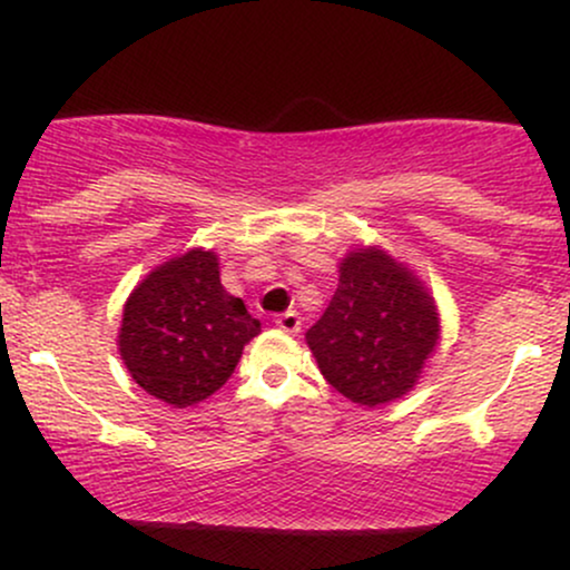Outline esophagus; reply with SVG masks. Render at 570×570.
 <instances>
[{
  "mask_svg": "<svg viewBox=\"0 0 570 570\" xmlns=\"http://www.w3.org/2000/svg\"><path fill=\"white\" fill-rule=\"evenodd\" d=\"M276 326L281 332H289V335H294V332H299V326H303V318H299L297 311H286L276 318Z\"/></svg>",
  "mask_w": 570,
  "mask_h": 570,
  "instance_id": "obj_1",
  "label": "esophagus"
}]
</instances>
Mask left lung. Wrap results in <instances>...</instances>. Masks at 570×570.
<instances>
[{"label": "left lung", "mask_w": 570, "mask_h": 570, "mask_svg": "<svg viewBox=\"0 0 570 570\" xmlns=\"http://www.w3.org/2000/svg\"><path fill=\"white\" fill-rule=\"evenodd\" d=\"M326 383L358 407L404 396L440 343V313L423 281L383 248H353L337 292L305 332Z\"/></svg>", "instance_id": "8db88e82"}]
</instances>
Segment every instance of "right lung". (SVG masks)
I'll return each instance as SVG.
<instances>
[{"instance_id":"right-lung-1","label":"right lung","mask_w":570,"mask_h":570,"mask_svg":"<svg viewBox=\"0 0 570 570\" xmlns=\"http://www.w3.org/2000/svg\"><path fill=\"white\" fill-rule=\"evenodd\" d=\"M257 335L244 299L222 286L217 254L189 248L130 292L117 345L130 377L181 410L219 391Z\"/></svg>"}]
</instances>
